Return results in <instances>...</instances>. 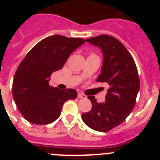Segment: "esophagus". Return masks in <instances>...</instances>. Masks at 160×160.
Segmentation results:
<instances>
[{"instance_id": "obj_1", "label": "esophagus", "mask_w": 160, "mask_h": 160, "mask_svg": "<svg viewBox=\"0 0 160 160\" xmlns=\"http://www.w3.org/2000/svg\"><path fill=\"white\" fill-rule=\"evenodd\" d=\"M78 98H87V96L85 95L84 94H82V93H78Z\"/></svg>"}]
</instances>
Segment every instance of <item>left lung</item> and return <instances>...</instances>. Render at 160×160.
<instances>
[{
	"instance_id": "8db88e82",
	"label": "left lung",
	"mask_w": 160,
	"mask_h": 160,
	"mask_svg": "<svg viewBox=\"0 0 160 160\" xmlns=\"http://www.w3.org/2000/svg\"><path fill=\"white\" fill-rule=\"evenodd\" d=\"M87 42L102 49L103 62L97 82H107L110 87L104 102L89 96L92 108L82 118L91 129L106 132L122 123L135 107L139 90L138 70L131 53L114 37L102 34Z\"/></svg>"
}]
</instances>
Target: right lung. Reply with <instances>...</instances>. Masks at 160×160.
Segmentation results:
<instances>
[{"label":"right lung","mask_w":160,"mask_h":160,"mask_svg":"<svg viewBox=\"0 0 160 160\" xmlns=\"http://www.w3.org/2000/svg\"><path fill=\"white\" fill-rule=\"evenodd\" d=\"M84 42L78 38L47 37L20 63L12 82V96L21 114L29 122L51 123L60 116L65 102L77 98L75 90L54 88L49 82L52 73L62 69L70 53Z\"/></svg>","instance_id":"obj_1"}]
</instances>
